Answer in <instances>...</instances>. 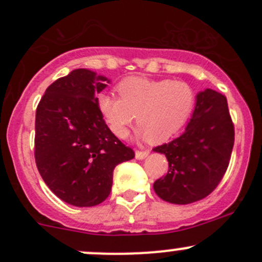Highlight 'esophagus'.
I'll return each mask as SVG.
<instances>
[{"mask_svg":"<svg viewBox=\"0 0 262 262\" xmlns=\"http://www.w3.org/2000/svg\"><path fill=\"white\" fill-rule=\"evenodd\" d=\"M148 155H149V150H137L136 158L137 160H144Z\"/></svg>","mask_w":262,"mask_h":262,"instance_id":"esophagus-1","label":"esophagus"}]
</instances>
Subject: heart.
Returning a JSON list of instances; mask_svg holds the SVG:
<instances>
[{"mask_svg":"<svg viewBox=\"0 0 262 262\" xmlns=\"http://www.w3.org/2000/svg\"><path fill=\"white\" fill-rule=\"evenodd\" d=\"M116 90L120 97L100 94L97 107L110 130L119 138H125L137 118L141 125L137 138L165 142L185 125L194 109V92L181 81L129 77L121 81Z\"/></svg>","mask_w":262,"mask_h":262,"instance_id":"b5f03b06","label":"heart"}]
</instances>
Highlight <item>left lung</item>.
<instances>
[{
	"instance_id": "8db88e82",
	"label": "left lung",
	"mask_w": 262,
	"mask_h": 262,
	"mask_svg": "<svg viewBox=\"0 0 262 262\" xmlns=\"http://www.w3.org/2000/svg\"><path fill=\"white\" fill-rule=\"evenodd\" d=\"M233 143L226 96L210 89L200 91L184 133L153 149L168 161L167 175L153 184L156 194L180 205L204 199L226 173Z\"/></svg>"
}]
</instances>
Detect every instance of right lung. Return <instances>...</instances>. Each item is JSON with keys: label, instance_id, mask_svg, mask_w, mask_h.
I'll return each mask as SVG.
<instances>
[{"label": "right lung", "instance_id": "add662e5", "mask_svg": "<svg viewBox=\"0 0 262 262\" xmlns=\"http://www.w3.org/2000/svg\"><path fill=\"white\" fill-rule=\"evenodd\" d=\"M110 80L78 68L46 90L35 116V162L48 187L75 207H95L109 196L115 166L133 160L97 107Z\"/></svg>", "mask_w": 262, "mask_h": 262}]
</instances>
